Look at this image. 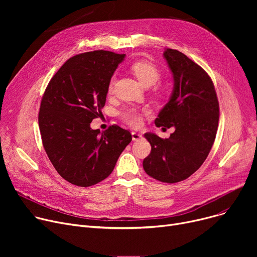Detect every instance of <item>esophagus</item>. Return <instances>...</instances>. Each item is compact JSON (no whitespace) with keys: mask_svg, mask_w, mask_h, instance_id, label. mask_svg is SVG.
Instances as JSON below:
<instances>
[{"mask_svg":"<svg viewBox=\"0 0 257 257\" xmlns=\"http://www.w3.org/2000/svg\"><path fill=\"white\" fill-rule=\"evenodd\" d=\"M131 134H132V140L133 141H139V140H141L143 138V136H142L141 133L136 132V131H133Z\"/></svg>","mask_w":257,"mask_h":257,"instance_id":"34e87169","label":"esophagus"}]
</instances>
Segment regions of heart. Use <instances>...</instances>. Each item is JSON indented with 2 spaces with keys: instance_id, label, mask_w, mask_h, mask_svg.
<instances>
[{
  "instance_id": "obj_1",
  "label": "heart",
  "mask_w": 257,
  "mask_h": 257,
  "mask_svg": "<svg viewBox=\"0 0 257 257\" xmlns=\"http://www.w3.org/2000/svg\"><path fill=\"white\" fill-rule=\"evenodd\" d=\"M130 70L132 74L138 78V80L142 83V85L146 87L155 84L160 78V72L157 69V66L146 60H140V61L133 62L130 66ZM113 85H114V78L110 80L109 88H108L110 92L113 89ZM119 115L130 126L138 127L142 124V113L138 109H136V108H127V109L121 111Z\"/></svg>"
}]
</instances>
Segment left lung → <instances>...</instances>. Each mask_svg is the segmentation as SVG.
Segmentation results:
<instances>
[{"label": "left lung", "mask_w": 257, "mask_h": 257, "mask_svg": "<svg viewBox=\"0 0 257 257\" xmlns=\"http://www.w3.org/2000/svg\"><path fill=\"white\" fill-rule=\"evenodd\" d=\"M164 57L174 88L155 125L175 131L165 140L145 133L151 153L143 167L156 180L176 183L193 175L208 156L218 130L219 101L212 80L200 65L177 50L167 49Z\"/></svg>", "instance_id": "obj_1"}]
</instances>
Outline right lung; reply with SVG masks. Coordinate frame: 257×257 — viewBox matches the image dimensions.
Segmentation results:
<instances>
[{
  "label": "right lung",
  "instance_id": "add662e5",
  "mask_svg": "<svg viewBox=\"0 0 257 257\" xmlns=\"http://www.w3.org/2000/svg\"><path fill=\"white\" fill-rule=\"evenodd\" d=\"M125 54L86 52L70 58L53 76L40 103L38 125L45 150L60 176L78 186L107 178L127 145L128 130L112 125L90 128L101 109L111 77Z\"/></svg>",
  "mask_w": 257,
  "mask_h": 257
}]
</instances>
